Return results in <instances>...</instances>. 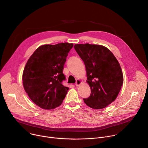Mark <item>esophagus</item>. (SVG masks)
<instances>
[{"label": "esophagus", "instance_id": "obj_1", "mask_svg": "<svg viewBox=\"0 0 148 148\" xmlns=\"http://www.w3.org/2000/svg\"><path fill=\"white\" fill-rule=\"evenodd\" d=\"M81 84V81L79 79H77L76 81V82H75V86H77Z\"/></svg>", "mask_w": 148, "mask_h": 148}]
</instances>
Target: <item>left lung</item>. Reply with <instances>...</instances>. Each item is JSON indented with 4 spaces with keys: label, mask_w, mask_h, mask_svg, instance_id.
<instances>
[{
    "label": "left lung",
    "mask_w": 148,
    "mask_h": 148,
    "mask_svg": "<svg viewBox=\"0 0 148 148\" xmlns=\"http://www.w3.org/2000/svg\"><path fill=\"white\" fill-rule=\"evenodd\" d=\"M74 49L83 60L91 93L83 99L93 109L106 108L116 97L123 84L120 65L110 50L102 45L76 44Z\"/></svg>",
    "instance_id": "1"
}]
</instances>
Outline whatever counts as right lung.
Wrapping results in <instances>:
<instances>
[{
  "label": "right lung",
  "instance_id": "1",
  "mask_svg": "<svg viewBox=\"0 0 148 148\" xmlns=\"http://www.w3.org/2000/svg\"><path fill=\"white\" fill-rule=\"evenodd\" d=\"M73 43L39 46L28 59L23 74V86L31 101L43 109H53L62 103L69 88L62 82L66 58Z\"/></svg>",
  "mask_w": 148,
  "mask_h": 148
}]
</instances>
